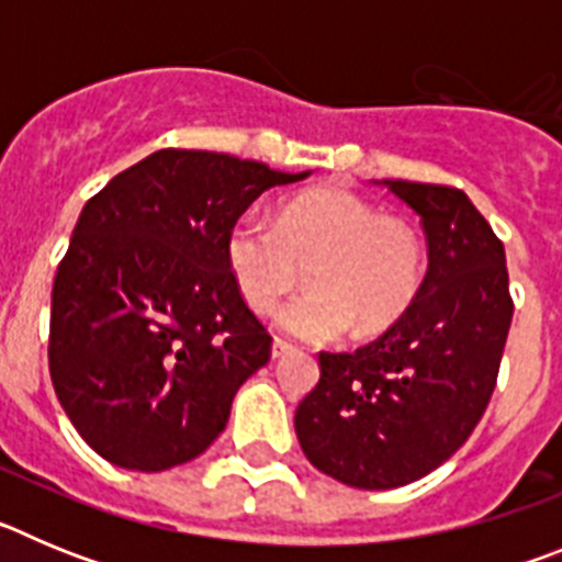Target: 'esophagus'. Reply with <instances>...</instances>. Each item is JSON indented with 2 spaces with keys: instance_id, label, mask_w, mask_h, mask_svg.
I'll return each mask as SVG.
<instances>
[{
  "instance_id": "34e87169",
  "label": "esophagus",
  "mask_w": 562,
  "mask_h": 562,
  "mask_svg": "<svg viewBox=\"0 0 562 562\" xmlns=\"http://www.w3.org/2000/svg\"><path fill=\"white\" fill-rule=\"evenodd\" d=\"M292 351V342L290 340H281V337H272V349H270V355L276 357H284V355H290Z\"/></svg>"
}]
</instances>
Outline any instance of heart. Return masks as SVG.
Instances as JSON below:
<instances>
[{
	"instance_id": "1",
	"label": "heart",
	"mask_w": 562,
	"mask_h": 562,
	"mask_svg": "<svg viewBox=\"0 0 562 562\" xmlns=\"http://www.w3.org/2000/svg\"><path fill=\"white\" fill-rule=\"evenodd\" d=\"M225 258L252 310H270L306 267L312 286L278 306L272 321L317 342L337 340L355 324L360 331L385 329L414 304L425 276L414 227L335 186L292 196L276 225L241 213L225 236Z\"/></svg>"
}]
</instances>
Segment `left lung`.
<instances>
[{
    "label": "left lung",
    "instance_id": "1",
    "mask_svg": "<svg viewBox=\"0 0 562 562\" xmlns=\"http://www.w3.org/2000/svg\"><path fill=\"white\" fill-rule=\"evenodd\" d=\"M380 186L422 220L425 281L369 346L321 351V380L295 411L306 459L357 490L411 484L470 439L495 391L515 310L504 245L464 191Z\"/></svg>",
    "mask_w": 562,
    "mask_h": 562
}]
</instances>
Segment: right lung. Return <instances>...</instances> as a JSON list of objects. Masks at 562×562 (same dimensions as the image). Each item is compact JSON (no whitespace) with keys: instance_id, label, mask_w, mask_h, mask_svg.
I'll return each mask as SVG.
<instances>
[{"instance_id":"right-lung-1","label":"right lung","mask_w":562,"mask_h":562,"mask_svg":"<svg viewBox=\"0 0 562 562\" xmlns=\"http://www.w3.org/2000/svg\"><path fill=\"white\" fill-rule=\"evenodd\" d=\"M231 154L162 148L83 205L53 281L49 376L89 448L140 473L196 459L270 360L225 258L233 222L304 180Z\"/></svg>"}]
</instances>
